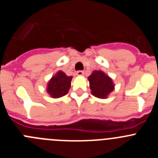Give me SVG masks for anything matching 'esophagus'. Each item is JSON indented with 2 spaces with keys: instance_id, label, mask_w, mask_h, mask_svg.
I'll return each mask as SVG.
<instances>
[{
  "instance_id": "esophagus-1",
  "label": "esophagus",
  "mask_w": 158,
  "mask_h": 158,
  "mask_svg": "<svg viewBox=\"0 0 158 158\" xmlns=\"http://www.w3.org/2000/svg\"><path fill=\"white\" fill-rule=\"evenodd\" d=\"M76 74L77 75V76H83V75H84V71L78 70Z\"/></svg>"
}]
</instances>
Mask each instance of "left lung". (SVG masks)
Returning <instances> with one entry per match:
<instances>
[{"mask_svg": "<svg viewBox=\"0 0 158 158\" xmlns=\"http://www.w3.org/2000/svg\"><path fill=\"white\" fill-rule=\"evenodd\" d=\"M88 79L92 94L98 98H107L109 93L115 89L112 79L101 70L93 71Z\"/></svg>", "mask_w": 158, "mask_h": 158, "instance_id": "obj_1", "label": "left lung"}]
</instances>
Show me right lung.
<instances>
[{"instance_id":"add662e5","label":"right lung","mask_w":158,"mask_h":158,"mask_svg":"<svg viewBox=\"0 0 158 158\" xmlns=\"http://www.w3.org/2000/svg\"><path fill=\"white\" fill-rule=\"evenodd\" d=\"M72 76H67L62 71H58L47 84V91L53 98H59L68 93L70 89Z\"/></svg>"}]
</instances>
